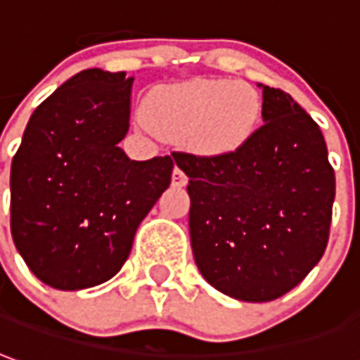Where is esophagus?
I'll return each mask as SVG.
<instances>
[{
	"instance_id": "obj_1",
	"label": "esophagus",
	"mask_w": 360,
	"mask_h": 360,
	"mask_svg": "<svg viewBox=\"0 0 360 360\" xmlns=\"http://www.w3.org/2000/svg\"><path fill=\"white\" fill-rule=\"evenodd\" d=\"M188 184V176L182 168H178L176 166L174 170H172V186H186Z\"/></svg>"
}]
</instances>
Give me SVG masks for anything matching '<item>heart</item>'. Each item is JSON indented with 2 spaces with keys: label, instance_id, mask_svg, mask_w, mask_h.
I'll return each instance as SVG.
<instances>
[{
  "label": "heart",
  "instance_id": "b5f03b06",
  "mask_svg": "<svg viewBox=\"0 0 360 360\" xmlns=\"http://www.w3.org/2000/svg\"><path fill=\"white\" fill-rule=\"evenodd\" d=\"M260 109L259 94L247 82L194 80L153 91L145 121L158 137L217 156L241 148L252 137Z\"/></svg>",
  "mask_w": 360,
  "mask_h": 360
}]
</instances>
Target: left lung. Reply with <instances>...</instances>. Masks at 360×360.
Returning <instances> with one entry per match:
<instances>
[{"mask_svg": "<svg viewBox=\"0 0 360 360\" xmlns=\"http://www.w3.org/2000/svg\"><path fill=\"white\" fill-rule=\"evenodd\" d=\"M262 119L229 155L174 153L190 194L195 264L223 294L270 302L326 252L335 172L321 129L292 96L262 86Z\"/></svg>", "mask_w": 360, "mask_h": 360, "instance_id": "left-lung-1", "label": "left lung"}]
</instances>
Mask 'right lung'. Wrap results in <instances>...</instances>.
Wrapping results in <instances>:
<instances>
[{
  "mask_svg": "<svg viewBox=\"0 0 360 360\" xmlns=\"http://www.w3.org/2000/svg\"><path fill=\"white\" fill-rule=\"evenodd\" d=\"M133 76L84 70L34 109L11 162V235L44 284L98 286L127 260L139 223L170 184L174 160H131Z\"/></svg>",
  "mask_w": 360,
  "mask_h": 360,
  "instance_id": "1",
  "label": "right lung"
}]
</instances>
